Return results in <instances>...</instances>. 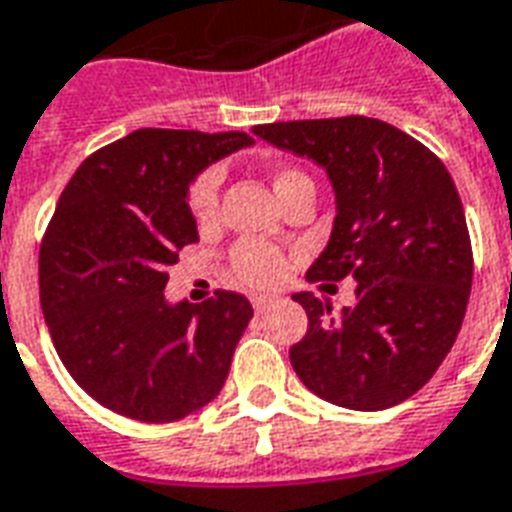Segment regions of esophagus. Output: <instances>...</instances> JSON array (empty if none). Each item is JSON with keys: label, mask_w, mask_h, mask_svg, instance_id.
<instances>
[{"label": "esophagus", "mask_w": 512, "mask_h": 512, "mask_svg": "<svg viewBox=\"0 0 512 512\" xmlns=\"http://www.w3.org/2000/svg\"><path fill=\"white\" fill-rule=\"evenodd\" d=\"M251 305H253V310H256V313H270L272 307H275V299H272V297H253Z\"/></svg>", "instance_id": "34e87169"}]
</instances>
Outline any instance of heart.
<instances>
[{
    "label": "heart",
    "mask_w": 512,
    "mask_h": 512,
    "mask_svg": "<svg viewBox=\"0 0 512 512\" xmlns=\"http://www.w3.org/2000/svg\"><path fill=\"white\" fill-rule=\"evenodd\" d=\"M297 175H302V172H297V169H275L272 172L275 194H280L288 180H294ZM218 191H221V172L215 167L199 172L194 183L188 186L186 202L197 224H210L215 218V213H218ZM229 267H232L234 280H240L242 286L267 288L275 286L283 278L286 261H283L278 248H272L267 242L242 240L234 245Z\"/></svg>",
    "instance_id": "1"
}]
</instances>
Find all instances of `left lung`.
I'll return each instance as SVG.
<instances>
[{
  "label": "left lung",
  "instance_id": "8db88e82",
  "mask_svg": "<svg viewBox=\"0 0 512 512\" xmlns=\"http://www.w3.org/2000/svg\"><path fill=\"white\" fill-rule=\"evenodd\" d=\"M253 134L326 169L337 215L307 280H356L334 315L294 294L307 334L291 367L315 397L386 410L429 383L456 343L472 288V245L459 191L426 145L397 126L345 115L253 126Z\"/></svg>",
  "mask_w": 512,
  "mask_h": 512
}]
</instances>
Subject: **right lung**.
<instances>
[{"instance_id":"right-lung-1","label":"right lung","mask_w":512,"mask_h":512,"mask_svg":"<svg viewBox=\"0 0 512 512\" xmlns=\"http://www.w3.org/2000/svg\"><path fill=\"white\" fill-rule=\"evenodd\" d=\"M253 145L245 132L137 129L88 156L40 245V305L53 348L118 416L169 424L224 388L253 307L218 288L167 305L178 251L199 240L186 191L197 172Z\"/></svg>"}]
</instances>
